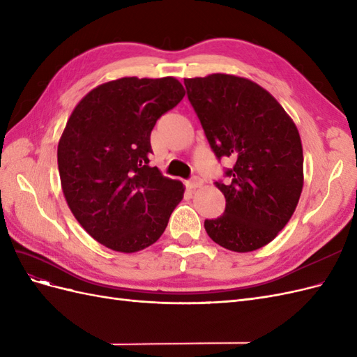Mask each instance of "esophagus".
<instances>
[{"mask_svg": "<svg viewBox=\"0 0 357 357\" xmlns=\"http://www.w3.org/2000/svg\"><path fill=\"white\" fill-rule=\"evenodd\" d=\"M201 186H202V180L199 177H193L188 181L189 189H197V188H201Z\"/></svg>", "mask_w": 357, "mask_h": 357, "instance_id": "1", "label": "esophagus"}]
</instances>
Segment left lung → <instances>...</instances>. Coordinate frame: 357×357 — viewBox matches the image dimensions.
<instances>
[{
  "label": "left lung",
  "mask_w": 357,
  "mask_h": 357,
  "mask_svg": "<svg viewBox=\"0 0 357 357\" xmlns=\"http://www.w3.org/2000/svg\"><path fill=\"white\" fill-rule=\"evenodd\" d=\"M188 98L218 159L229 158V180L214 185L225 213L205 220L210 238L232 252L271 243L294 214L304 186L298 128L274 96L231 74L185 79Z\"/></svg>",
  "instance_id": "left-lung-1"
}]
</instances>
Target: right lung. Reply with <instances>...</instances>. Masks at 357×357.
I'll list each match as a JSON object with an SVG mask.
<instances>
[{
  "instance_id": "right-lung-1",
  "label": "right lung",
  "mask_w": 357,
  "mask_h": 357,
  "mask_svg": "<svg viewBox=\"0 0 357 357\" xmlns=\"http://www.w3.org/2000/svg\"><path fill=\"white\" fill-rule=\"evenodd\" d=\"M174 77H123L75 105L58 144L63 197L93 240L134 253L164 234L185 188L150 167L156 121L183 100Z\"/></svg>"
}]
</instances>
